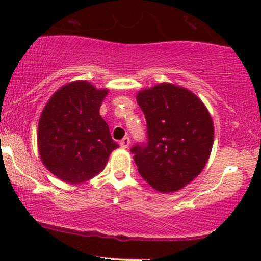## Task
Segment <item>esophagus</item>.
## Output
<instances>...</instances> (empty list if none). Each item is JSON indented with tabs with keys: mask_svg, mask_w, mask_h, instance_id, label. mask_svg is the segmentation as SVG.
Segmentation results:
<instances>
[{
	"mask_svg": "<svg viewBox=\"0 0 261 261\" xmlns=\"http://www.w3.org/2000/svg\"><path fill=\"white\" fill-rule=\"evenodd\" d=\"M128 145H130V137L126 136V137H124V139L120 141V146H121L122 148H127Z\"/></svg>",
	"mask_w": 261,
	"mask_h": 261,
	"instance_id": "obj_1",
	"label": "esophagus"
}]
</instances>
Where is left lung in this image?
Returning a JSON list of instances; mask_svg holds the SVG:
<instances>
[{"label": "left lung", "instance_id": "left-lung-1", "mask_svg": "<svg viewBox=\"0 0 261 261\" xmlns=\"http://www.w3.org/2000/svg\"><path fill=\"white\" fill-rule=\"evenodd\" d=\"M147 141L131 147L140 175L161 193H172L200 174L214 145V124L203 103L169 83L141 91Z\"/></svg>", "mask_w": 261, "mask_h": 261}]
</instances>
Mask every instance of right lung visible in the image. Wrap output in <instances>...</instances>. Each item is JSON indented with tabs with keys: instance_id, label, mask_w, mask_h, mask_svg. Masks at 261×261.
<instances>
[{
	"instance_id": "1",
	"label": "right lung",
	"mask_w": 261,
	"mask_h": 261,
	"mask_svg": "<svg viewBox=\"0 0 261 261\" xmlns=\"http://www.w3.org/2000/svg\"><path fill=\"white\" fill-rule=\"evenodd\" d=\"M107 93L77 81L60 88L45 106L38 127L39 153L45 167L61 180H89L119 147L99 115Z\"/></svg>"
}]
</instances>
